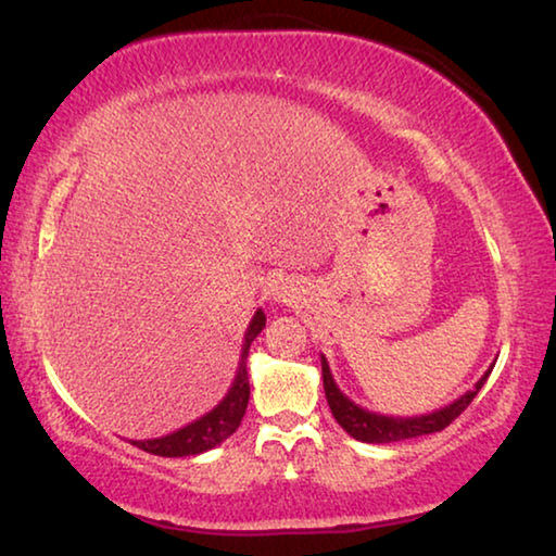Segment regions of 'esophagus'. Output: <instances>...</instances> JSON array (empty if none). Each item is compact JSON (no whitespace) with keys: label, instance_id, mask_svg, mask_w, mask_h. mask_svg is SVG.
<instances>
[{"label":"esophagus","instance_id":"34e87169","mask_svg":"<svg viewBox=\"0 0 556 556\" xmlns=\"http://www.w3.org/2000/svg\"><path fill=\"white\" fill-rule=\"evenodd\" d=\"M276 290H278V293H276L278 298H283V300L290 298V290H286V288H276Z\"/></svg>","mask_w":556,"mask_h":556}]
</instances>
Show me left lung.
<instances>
[{"label": "left lung", "instance_id": "obj_1", "mask_svg": "<svg viewBox=\"0 0 556 556\" xmlns=\"http://www.w3.org/2000/svg\"><path fill=\"white\" fill-rule=\"evenodd\" d=\"M320 362H323L325 396H327V404H330L334 421H338L342 429L352 435V439H357L362 443H396V441L416 439V435L443 431L445 426L456 421V418L466 412L468 404L480 391V387L485 384L490 371H493V367H490L485 375L478 379L476 387L466 391V394L456 399L453 404L439 408V412L424 414V416H384V414L367 412V408H362L359 404H354L352 399L344 396L340 387L334 384L330 364H327L325 354L320 357Z\"/></svg>", "mask_w": 556, "mask_h": 556}]
</instances>
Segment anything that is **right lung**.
I'll return each instance as SVG.
<instances>
[{
	"mask_svg": "<svg viewBox=\"0 0 556 556\" xmlns=\"http://www.w3.org/2000/svg\"><path fill=\"white\" fill-rule=\"evenodd\" d=\"M263 327H266V315H263V311H256L249 330H245L241 359H239V369H236L233 384L212 412L204 414L202 418H197L192 424H187L185 429H179L175 433L160 435V439H148V441H130V443L138 445L140 451L152 453V456L181 458V456H197V453L212 451L218 443L229 439V435L241 426L245 406H249L251 387H249V369H245V359H249L251 342L258 338Z\"/></svg>",
	"mask_w": 556,
	"mask_h": 556,
	"instance_id": "right-lung-1",
	"label": "right lung"
}]
</instances>
